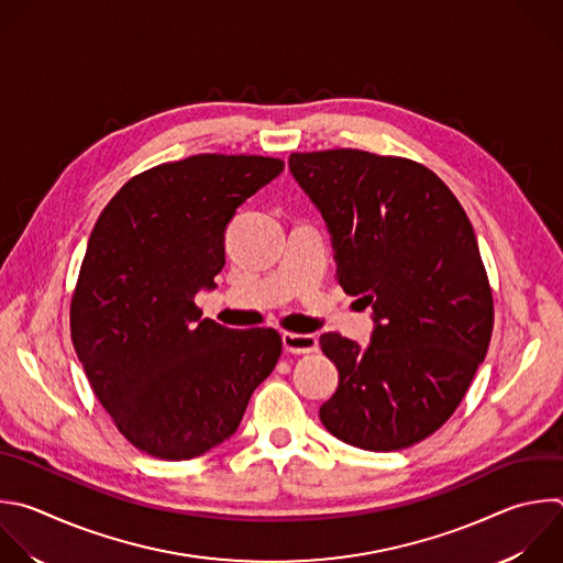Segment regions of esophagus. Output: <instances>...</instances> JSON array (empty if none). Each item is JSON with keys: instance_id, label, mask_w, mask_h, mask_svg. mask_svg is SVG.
<instances>
[{"instance_id": "34e87169", "label": "esophagus", "mask_w": 563, "mask_h": 563, "mask_svg": "<svg viewBox=\"0 0 563 563\" xmlns=\"http://www.w3.org/2000/svg\"><path fill=\"white\" fill-rule=\"evenodd\" d=\"M283 346L287 353H313L318 351V338L311 333H283Z\"/></svg>"}]
</instances>
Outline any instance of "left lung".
I'll use <instances>...</instances> for the list:
<instances>
[{
  "label": "left lung",
  "instance_id": "left-lung-1",
  "mask_svg": "<svg viewBox=\"0 0 563 563\" xmlns=\"http://www.w3.org/2000/svg\"><path fill=\"white\" fill-rule=\"evenodd\" d=\"M289 169L333 239L335 280L373 307L371 344L329 331L338 391L324 429L364 451H400L460 407L493 333V291L473 225L427 165L338 147L294 152Z\"/></svg>",
  "mask_w": 563,
  "mask_h": 563
}]
</instances>
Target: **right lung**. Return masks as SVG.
<instances>
[{
    "instance_id": "add662e5",
    "label": "right lung",
    "mask_w": 563,
    "mask_h": 563,
    "mask_svg": "<svg viewBox=\"0 0 563 563\" xmlns=\"http://www.w3.org/2000/svg\"><path fill=\"white\" fill-rule=\"evenodd\" d=\"M283 158L195 154L132 176L99 214L70 300V335L119 433L158 460H192L239 429L274 371L276 329H228L195 302L225 265L236 208Z\"/></svg>"
}]
</instances>
